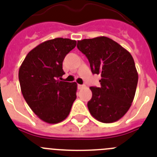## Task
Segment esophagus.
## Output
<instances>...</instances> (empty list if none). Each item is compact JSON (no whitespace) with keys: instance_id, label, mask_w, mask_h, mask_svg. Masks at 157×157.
I'll list each match as a JSON object with an SVG mask.
<instances>
[{"instance_id":"esophagus-1","label":"esophagus","mask_w":157,"mask_h":157,"mask_svg":"<svg viewBox=\"0 0 157 157\" xmlns=\"http://www.w3.org/2000/svg\"><path fill=\"white\" fill-rule=\"evenodd\" d=\"M84 85H80V84H78V89H79V90H81V89H82V88L84 87Z\"/></svg>"}]
</instances>
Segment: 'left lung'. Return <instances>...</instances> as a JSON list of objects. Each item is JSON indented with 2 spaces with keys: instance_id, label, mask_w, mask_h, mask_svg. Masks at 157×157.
Listing matches in <instances>:
<instances>
[{
  "instance_id": "8db88e82",
  "label": "left lung",
  "mask_w": 157,
  "mask_h": 157,
  "mask_svg": "<svg viewBox=\"0 0 157 157\" xmlns=\"http://www.w3.org/2000/svg\"><path fill=\"white\" fill-rule=\"evenodd\" d=\"M77 47L87 58L91 72L102 78L100 87H90V115L102 123L116 122L129 110L136 90L138 73L132 56L103 36L78 41Z\"/></svg>"
}]
</instances>
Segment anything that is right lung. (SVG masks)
Segmentation results:
<instances>
[{"mask_svg": "<svg viewBox=\"0 0 157 157\" xmlns=\"http://www.w3.org/2000/svg\"><path fill=\"white\" fill-rule=\"evenodd\" d=\"M75 40L58 37L39 44L21 63L18 77L25 100L44 122L58 124L69 116L76 99L77 83L60 81L63 62Z\"/></svg>", "mask_w": 157, "mask_h": 157, "instance_id": "obj_1", "label": "right lung"}]
</instances>
